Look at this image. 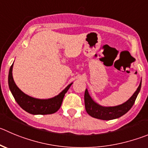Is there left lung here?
Segmentation results:
<instances>
[{
  "label": "left lung",
  "instance_id": "8db88e82",
  "mask_svg": "<svg viewBox=\"0 0 148 148\" xmlns=\"http://www.w3.org/2000/svg\"><path fill=\"white\" fill-rule=\"evenodd\" d=\"M141 85H142V79H141L139 87L134 93L132 95V97L125 103L118 106H114V107H103V106L99 105V103L93 100V99L90 96L88 90L86 89L85 92V96H84L86 112L91 117L97 118V119L103 120V121H110V120L120 118L128 112L134 105L135 100L140 91Z\"/></svg>",
  "mask_w": 148,
  "mask_h": 148
}]
</instances>
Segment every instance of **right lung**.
<instances>
[{
	"instance_id": "add662e5",
	"label": "right lung",
	"mask_w": 148,
	"mask_h": 148,
	"mask_svg": "<svg viewBox=\"0 0 148 148\" xmlns=\"http://www.w3.org/2000/svg\"><path fill=\"white\" fill-rule=\"evenodd\" d=\"M14 64V63H13ZM13 64L9 72V87L16 103L22 109L32 114H49L56 112L60 109L65 94L72 83L68 85L58 96L48 99H39L25 94L16 86L12 76Z\"/></svg>"
}]
</instances>
